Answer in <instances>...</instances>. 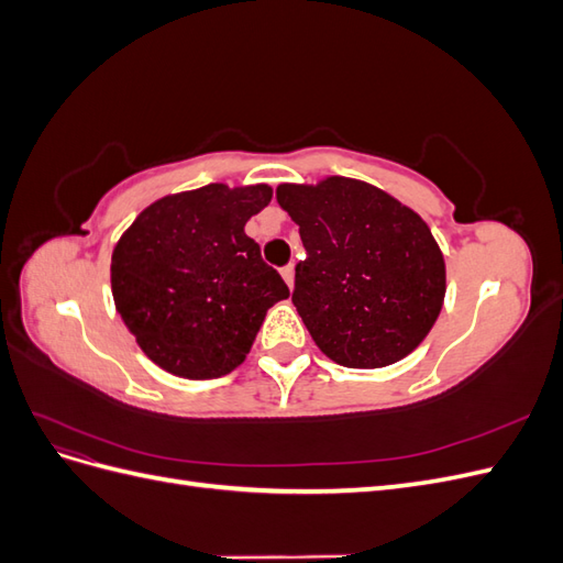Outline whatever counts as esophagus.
<instances>
[{
  "mask_svg": "<svg viewBox=\"0 0 563 563\" xmlns=\"http://www.w3.org/2000/svg\"><path fill=\"white\" fill-rule=\"evenodd\" d=\"M282 277H284V282L288 284V288H294V279H296V267H294V265H286V267H282Z\"/></svg>",
  "mask_w": 563,
  "mask_h": 563,
  "instance_id": "esophagus-1",
  "label": "esophagus"
}]
</instances>
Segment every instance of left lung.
I'll return each instance as SVG.
<instances>
[{
    "label": "left lung",
    "mask_w": 563,
    "mask_h": 563,
    "mask_svg": "<svg viewBox=\"0 0 563 563\" xmlns=\"http://www.w3.org/2000/svg\"><path fill=\"white\" fill-rule=\"evenodd\" d=\"M300 228L294 305L317 347L340 366L383 368L411 354L444 308L446 263L428 223L380 187L327 176L282 183Z\"/></svg>",
    "instance_id": "obj_1"
}]
</instances>
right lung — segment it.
<instances>
[{"label": "right lung", "mask_w": 563, "mask_h": 563, "mask_svg": "<svg viewBox=\"0 0 563 563\" xmlns=\"http://www.w3.org/2000/svg\"><path fill=\"white\" fill-rule=\"evenodd\" d=\"M269 199L265 183H211L152 201L119 236L114 308L159 368L187 380L225 376L246 360L272 305L288 298L244 232Z\"/></svg>", "instance_id": "obj_1"}]
</instances>
